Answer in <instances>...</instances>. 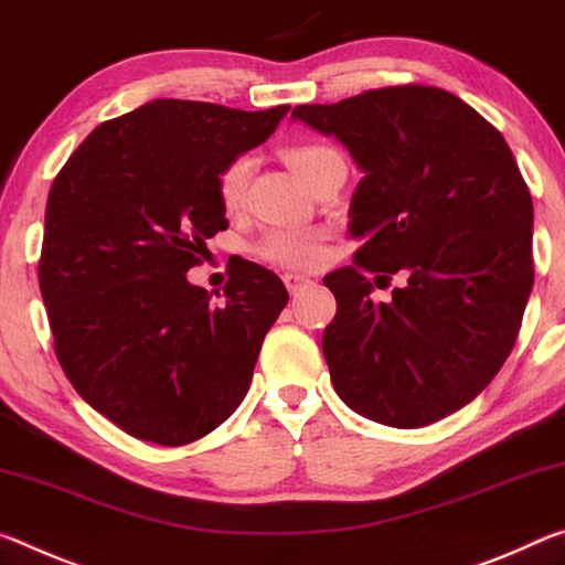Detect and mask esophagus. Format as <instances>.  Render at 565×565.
<instances>
[{"label": "esophagus", "mask_w": 565, "mask_h": 565, "mask_svg": "<svg viewBox=\"0 0 565 565\" xmlns=\"http://www.w3.org/2000/svg\"><path fill=\"white\" fill-rule=\"evenodd\" d=\"M282 282H285V288H288L292 295L300 292L302 288H310V285H312L310 277L308 275H300V273H285L282 275Z\"/></svg>", "instance_id": "34e87169"}]
</instances>
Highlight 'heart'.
I'll list each match as a JSON object with an SVG mask.
<instances>
[{"mask_svg":"<svg viewBox=\"0 0 565 565\" xmlns=\"http://www.w3.org/2000/svg\"><path fill=\"white\" fill-rule=\"evenodd\" d=\"M285 157H288L290 168L298 172L305 182H308L312 174L322 168V164L328 160H335L340 154L328 145L302 142V145L288 147ZM249 174H253V160H249L247 154L235 157V160L227 162L225 170L220 172L217 192H220L222 205L227 210L243 207ZM257 253H260L265 260L285 265V267H316L322 257L320 233H316V230H305V227H275L260 239Z\"/></svg>","mask_w":565,"mask_h":565,"instance_id":"obj_1","label":"heart"}]
</instances>
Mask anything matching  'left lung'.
<instances>
[{"label": "left lung", "mask_w": 565, "mask_h": 565, "mask_svg": "<svg viewBox=\"0 0 565 565\" xmlns=\"http://www.w3.org/2000/svg\"><path fill=\"white\" fill-rule=\"evenodd\" d=\"M353 157L355 265L322 277L338 312L322 332L332 385L355 413L423 428L493 381L533 288V202L503 135L438 87L367 89L292 109ZM374 281L406 285L375 303Z\"/></svg>", "instance_id": "obj_1"}]
</instances>
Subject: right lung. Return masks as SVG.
<instances>
[{
    "mask_svg": "<svg viewBox=\"0 0 565 565\" xmlns=\"http://www.w3.org/2000/svg\"><path fill=\"white\" fill-rule=\"evenodd\" d=\"M288 113L152 99L92 129L52 182L40 290L54 353L74 391L129 436L184 446L247 395L288 290L243 260L215 305L188 270L227 227L220 172Z\"/></svg>",
    "mask_w": 565,
    "mask_h": 565,
    "instance_id": "1",
    "label": "right lung"
}]
</instances>
